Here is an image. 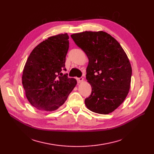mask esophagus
Wrapping results in <instances>:
<instances>
[{
  "instance_id": "1",
  "label": "esophagus",
  "mask_w": 154,
  "mask_h": 154,
  "mask_svg": "<svg viewBox=\"0 0 154 154\" xmlns=\"http://www.w3.org/2000/svg\"><path fill=\"white\" fill-rule=\"evenodd\" d=\"M77 80H78V82L79 83H81L83 81V78H77Z\"/></svg>"
}]
</instances>
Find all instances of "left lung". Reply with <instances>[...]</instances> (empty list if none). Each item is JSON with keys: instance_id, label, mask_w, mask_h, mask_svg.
Wrapping results in <instances>:
<instances>
[{"instance_id": "8db88e82", "label": "left lung", "mask_w": 154, "mask_h": 154, "mask_svg": "<svg viewBox=\"0 0 154 154\" xmlns=\"http://www.w3.org/2000/svg\"><path fill=\"white\" fill-rule=\"evenodd\" d=\"M71 38L88 59L86 79L92 87L85 100L87 108L100 114H109L119 106L130 88L132 67L118 42L103 31H84Z\"/></svg>"}]
</instances>
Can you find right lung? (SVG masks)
<instances>
[{
  "label": "right lung",
  "instance_id": "right-lung-1",
  "mask_svg": "<svg viewBox=\"0 0 154 154\" xmlns=\"http://www.w3.org/2000/svg\"><path fill=\"white\" fill-rule=\"evenodd\" d=\"M67 33L49 37L31 51L23 70L26 96L36 109L54 111L63 105L77 84L62 71L69 49Z\"/></svg>",
  "mask_w": 154,
  "mask_h": 154
}]
</instances>
